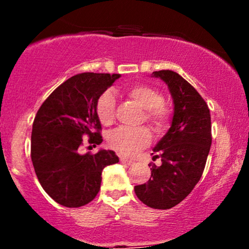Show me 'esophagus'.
<instances>
[{
	"label": "esophagus",
	"instance_id": "1",
	"mask_svg": "<svg viewBox=\"0 0 249 249\" xmlns=\"http://www.w3.org/2000/svg\"><path fill=\"white\" fill-rule=\"evenodd\" d=\"M119 159H121V161L122 162H125V164H127V165H132L133 164V160L132 159H128V158H126V157H119Z\"/></svg>",
	"mask_w": 249,
	"mask_h": 249
}]
</instances>
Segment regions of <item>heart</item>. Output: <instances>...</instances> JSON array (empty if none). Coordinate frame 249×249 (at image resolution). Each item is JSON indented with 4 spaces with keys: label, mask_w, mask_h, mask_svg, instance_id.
Listing matches in <instances>:
<instances>
[{
    "label": "heart",
    "mask_w": 249,
    "mask_h": 249,
    "mask_svg": "<svg viewBox=\"0 0 249 249\" xmlns=\"http://www.w3.org/2000/svg\"><path fill=\"white\" fill-rule=\"evenodd\" d=\"M127 95L145 110V121L156 132H162L170 119V110L162 103V96L157 89L146 84H136L127 89ZM96 115L103 125L113 122L116 98L111 91H104L97 98ZM151 133L146 127H118L108 136V144L113 150L125 156H132L150 144Z\"/></svg>",
    "instance_id": "heart-1"
}]
</instances>
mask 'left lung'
<instances>
[{"instance_id": "obj_1", "label": "left lung", "mask_w": 249, "mask_h": 249, "mask_svg": "<svg viewBox=\"0 0 249 249\" xmlns=\"http://www.w3.org/2000/svg\"><path fill=\"white\" fill-rule=\"evenodd\" d=\"M167 84L173 98L172 124L159 141L154 156L160 166H151V178L134 186L138 199L148 207L168 210L181 202L198 184L212 144L211 113L198 91L172 70L154 71Z\"/></svg>"}]
</instances>
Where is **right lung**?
I'll use <instances>...</instances> for the list:
<instances>
[{
  "label": "right lung",
  "mask_w": 249,
  "mask_h": 249,
  "mask_svg": "<svg viewBox=\"0 0 249 249\" xmlns=\"http://www.w3.org/2000/svg\"><path fill=\"white\" fill-rule=\"evenodd\" d=\"M119 77V73H78L55 89L37 111L31 160L43 190L59 205L81 207L92 201L101 188L103 168L119 161L110 150L78 152L84 136L95 147L103 142L95 104Z\"/></svg>",
  "instance_id": "obj_1"
}]
</instances>
